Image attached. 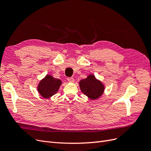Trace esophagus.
<instances>
[{
	"instance_id": "1",
	"label": "esophagus",
	"mask_w": 151,
	"mask_h": 151,
	"mask_svg": "<svg viewBox=\"0 0 151 151\" xmlns=\"http://www.w3.org/2000/svg\"><path fill=\"white\" fill-rule=\"evenodd\" d=\"M67 81L69 82V83H74V78H73V77H68Z\"/></svg>"
}]
</instances>
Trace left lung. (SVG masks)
Wrapping results in <instances>:
<instances>
[{"label": "left lung", "instance_id": "1", "mask_svg": "<svg viewBox=\"0 0 151 151\" xmlns=\"http://www.w3.org/2000/svg\"><path fill=\"white\" fill-rule=\"evenodd\" d=\"M79 84L81 92L91 100L98 99L101 97L105 89V85L93 74L88 75L86 79H81Z\"/></svg>", "mask_w": 151, "mask_h": 151}]
</instances>
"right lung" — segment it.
<instances>
[{
  "label": "right lung",
  "mask_w": 151,
  "mask_h": 151,
  "mask_svg": "<svg viewBox=\"0 0 151 151\" xmlns=\"http://www.w3.org/2000/svg\"><path fill=\"white\" fill-rule=\"evenodd\" d=\"M62 83L60 79H55L52 76L47 74L39 82L37 86L38 92L43 98H50L58 92Z\"/></svg>",
  "instance_id": "add662e5"
}]
</instances>
